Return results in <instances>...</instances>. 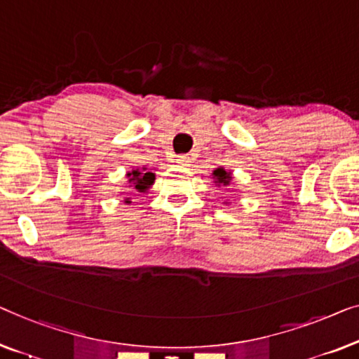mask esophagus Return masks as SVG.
Returning <instances> with one entry per match:
<instances>
[{"label": "esophagus", "mask_w": 359, "mask_h": 359, "mask_svg": "<svg viewBox=\"0 0 359 359\" xmlns=\"http://www.w3.org/2000/svg\"><path fill=\"white\" fill-rule=\"evenodd\" d=\"M177 164L179 165H190V158L189 156H179Z\"/></svg>", "instance_id": "esophagus-1"}]
</instances>
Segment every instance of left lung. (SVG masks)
<instances>
[{
    "label": "left lung",
    "instance_id": "obj_1",
    "mask_svg": "<svg viewBox=\"0 0 359 359\" xmlns=\"http://www.w3.org/2000/svg\"><path fill=\"white\" fill-rule=\"evenodd\" d=\"M211 175H213V182H215L216 187H219V189L223 187V189L229 190L228 187L231 185V182H232L231 170H226L224 168H216L213 172H211ZM224 205H229V200H226Z\"/></svg>",
    "mask_w": 359,
    "mask_h": 359
}]
</instances>
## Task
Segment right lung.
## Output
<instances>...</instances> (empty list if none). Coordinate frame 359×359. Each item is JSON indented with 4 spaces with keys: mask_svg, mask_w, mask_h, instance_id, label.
I'll return each mask as SVG.
<instances>
[{
    "mask_svg": "<svg viewBox=\"0 0 359 359\" xmlns=\"http://www.w3.org/2000/svg\"><path fill=\"white\" fill-rule=\"evenodd\" d=\"M127 182L128 187H131V191H138V194H146L151 189V185H154L156 180V174L148 170V168H141V169H131L127 172ZM125 203H131V198L127 196L123 200Z\"/></svg>",
    "mask_w": 359,
    "mask_h": 359,
    "instance_id": "1",
    "label": "right lung"
}]
</instances>
